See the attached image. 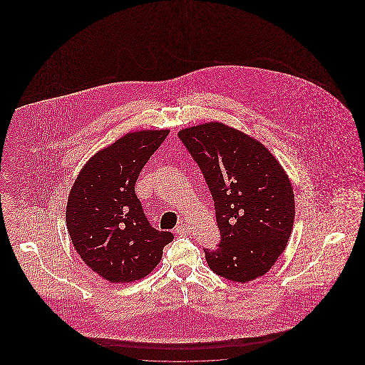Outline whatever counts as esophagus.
<instances>
[{
  "instance_id": "34e87169",
  "label": "esophagus",
  "mask_w": 365,
  "mask_h": 365,
  "mask_svg": "<svg viewBox=\"0 0 365 365\" xmlns=\"http://www.w3.org/2000/svg\"><path fill=\"white\" fill-rule=\"evenodd\" d=\"M189 227L186 226V225H179V226L175 228V232L178 234V235H186V234H189Z\"/></svg>"
}]
</instances>
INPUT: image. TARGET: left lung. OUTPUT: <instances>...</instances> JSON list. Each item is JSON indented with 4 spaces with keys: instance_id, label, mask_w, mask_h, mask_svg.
<instances>
[{
    "instance_id": "left-lung-1",
    "label": "left lung",
    "mask_w": 365,
    "mask_h": 365,
    "mask_svg": "<svg viewBox=\"0 0 365 365\" xmlns=\"http://www.w3.org/2000/svg\"><path fill=\"white\" fill-rule=\"evenodd\" d=\"M205 176L222 241L205 250L209 268L231 282L265 275L284 252L294 225L293 185L260 140L225 123L178 133Z\"/></svg>"
}]
</instances>
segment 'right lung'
<instances>
[{
	"label": "right lung",
	"instance_id": "obj_1",
	"mask_svg": "<svg viewBox=\"0 0 365 365\" xmlns=\"http://www.w3.org/2000/svg\"><path fill=\"white\" fill-rule=\"evenodd\" d=\"M170 130L127 133L87 160L71 187L66 222L71 241L90 269L110 283L148 277L174 240L149 225L135 182Z\"/></svg>",
	"mask_w": 365,
	"mask_h": 365
}]
</instances>
